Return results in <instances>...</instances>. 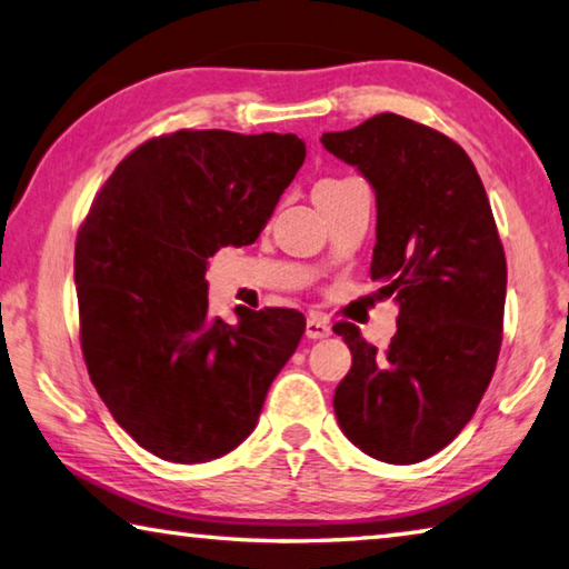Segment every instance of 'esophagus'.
<instances>
[{
	"mask_svg": "<svg viewBox=\"0 0 569 569\" xmlns=\"http://www.w3.org/2000/svg\"><path fill=\"white\" fill-rule=\"evenodd\" d=\"M305 335L310 337V340H322V337H330L332 335V325L325 320L320 315H312L310 320L305 325Z\"/></svg>",
	"mask_w": 569,
	"mask_h": 569,
	"instance_id": "34e87169",
	"label": "esophagus"
}]
</instances>
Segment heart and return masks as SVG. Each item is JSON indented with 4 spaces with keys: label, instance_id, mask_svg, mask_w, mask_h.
Returning a JSON list of instances; mask_svg holds the SVG:
<instances>
[{
    "label": "heart",
    "instance_id": "b5f03b06",
    "mask_svg": "<svg viewBox=\"0 0 569 569\" xmlns=\"http://www.w3.org/2000/svg\"><path fill=\"white\" fill-rule=\"evenodd\" d=\"M340 182H345V179H322V182H317V187H330V184H340Z\"/></svg>",
    "mask_w": 569,
    "mask_h": 569
}]
</instances>
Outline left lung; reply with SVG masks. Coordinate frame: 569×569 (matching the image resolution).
<instances>
[{
	"mask_svg": "<svg viewBox=\"0 0 569 569\" xmlns=\"http://www.w3.org/2000/svg\"><path fill=\"white\" fill-rule=\"evenodd\" d=\"M322 144L375 187L370 277L400 302L385 352L335 325L352 352L337 422L375 460L422 462L472 420L500 355L507 262L490 199L455 139L400 114L327 132Z\"/></svg>",
	"mask_w": 569,
	"mask_h": 569,
	"instance_id": "left-lung-1",
	"label": "left lung"
}]
</instances>
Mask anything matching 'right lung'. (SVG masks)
<instances>
[{"mask_svg": "<svg viewBox=\"0 0 569 569\" xmlns=\"http://www.w3.org/2000/svg\"><path fill=\"white\" fill-rule=\"evenodd\" d=\"M297 134L179 129L132 149L77 232L79 340L119 427L169 462H209L254 430L305 317L209 315L207 259L252 244L305 162Z\"/></svg>", "mask_w": 569, "mask_h": 569, "instance_id": "add662e5", "label": "right lung"}]
</instances>
